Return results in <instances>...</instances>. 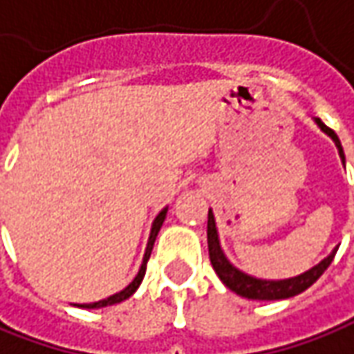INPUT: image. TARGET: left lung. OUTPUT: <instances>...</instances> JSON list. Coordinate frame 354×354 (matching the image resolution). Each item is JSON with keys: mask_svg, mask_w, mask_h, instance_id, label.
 I'll return each instance as SVG.
<instances>
[{"mask_svg": "<svg viewBox=\"0 0 354 354\" xmlns=\"http://www.w3.org/2000/svg\"><path fill=\"white\" fill-rule=\"evenodd\" d=\"M316 126L333 139V143L337 147L339 157H341V162L345 165V153H343V147H341V141L339 137L335 136L333 129H329L319 118H314ZM207 244H209V259H211V266L215 269V273L218 275V279L227 285L232 292H236L240 297L252 298V300H285V298L297 297L300 292H304L306 288L312 287L319 277L322 273L329 268V263L335 258V250H331L328 258H324L319 261L318 266H314L308 271L300 273L297 277H288V279H277V281H268V279H258L248 275L244 271H240L238 268H234L230 261L225 256L223 248H221V242H218V232H217V223H215V215L213 211L209 209V218H207Z\"/></svg>", "mask_w": 354, "mask_h": 354, "instance_id": "1", "label": "left lung"}]
</instances>
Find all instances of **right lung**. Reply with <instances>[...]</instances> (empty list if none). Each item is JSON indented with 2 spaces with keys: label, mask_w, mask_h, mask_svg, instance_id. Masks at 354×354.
Masks as SVG:
<instances>
[{
  "label": "right lung",
  "mask_w": 354,
  "mask_h": 354,
  "mask_svg": "<svg viewBox=\"0 0 354 354\" xmlns=\"http://www.w3.org/2000/svg\"><path fill=\"white\" fill-rule=\"evenodd\" d=\"M167 211L168 207H165L160 213H158L155 221H153V227H151V234H149V240H147V248H145V256H143V261H141V268L137 271L136 279L127 285L124 290H120L116 295H112V297L104 298V300H98V302H91V304H75V306H81V308H104V306H112V304H118V302H122V300H126L129 298L133 292H136L139 285H141V281L145 277V269H147V261L151 258V252H153V246H155V240H157V234L160 227H162V223H165V218H167Z\"/></svg>",
  "instance_id": "1"
}]
</instances>
